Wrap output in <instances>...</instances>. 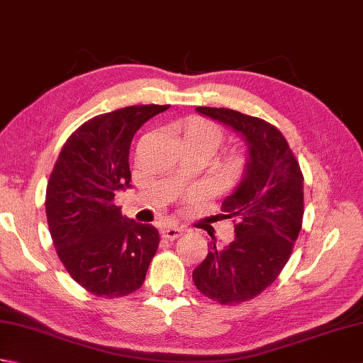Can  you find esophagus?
I'll return each mask as SVG.
<instances>
[{
    "label": "esophagus",
    "instance_id": "1",
    "mask_svg": "<svg viewBox=\"0 0 363 363\" xmlns=\"http://www.w3.org/2000/svg\"><path fill=\"white\" fill-rule=\"evenodd\" d=\"M184 234V229L181 226H167L162 229V237L168 238V240H173V238L181 237Z\"/></svg>",
    "mask_w": 363,
    "mask_h": 363
}]
</instances>
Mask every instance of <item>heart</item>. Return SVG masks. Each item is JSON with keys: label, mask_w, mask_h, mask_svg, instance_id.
Returning <instances> with one entry per match:
<instances>
[{"label": "heart", "mask_w": 363, "mask_h": 363, "mask_svg": "<svg viewBox=\"0 0 363 363\" xmlns=\"http://www.w3.org/2000/svg\"><path fill=\"white\" fill-rule=\"evenodd\" d=\"M189 138L190 140L194 138V140H201V142L209 143L215 151L223 140V133L217 125H213V123H211V121L201 120V118H194V120H190L186 126H184V130H182V140H189ZM238 164H240V160L234 157V159H230L229 167L237 168Z\"/></svg>", "instance_id": "obj_1"}]
</instances>
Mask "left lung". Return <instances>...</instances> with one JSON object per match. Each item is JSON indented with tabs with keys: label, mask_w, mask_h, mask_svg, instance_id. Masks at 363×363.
Masks as SVG:
<instances>
[{
	"label": "left lung",
	"mask_w": 363,
	"mask_h": 363,
	"mask_svg": "<svg viewBox=\"0 0 363 363\" xmlns=\"http://www.w3.org/2000/svg\"><path fill=\"white\" fill-rule=\"evenodd\" d=\"M242 137L246 162L240 182L221 203L233 218L234 240L218 246L215 237L206 259L194 269L204 296L230 306L252 299L282 272L304 215V177L284 135L269 123L233 109L196 107Z\"/></svg>",
	"instance_id": "obj_1"
}]
</instances>
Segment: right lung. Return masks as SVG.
I'll return each instance as SVG.
<instances>
[{"mask_svg": "<svg viewBox=\"0 0 363 363\" xmlns=\"http://www.w3.org/2000/svg\"><path fill=\"white\" fill-rule=\"evenodd\" d=\"M169 106H129L96 115L68 137L46 187V220L67 272L96 296L140 289L159 233L123 217L115 194L130 187L129 148L135 133Z\"/></svg>", "mask_w": 363, "mask_h": 363, "instance_id": "add662e5", "label": "right lung"}]
</instances>
